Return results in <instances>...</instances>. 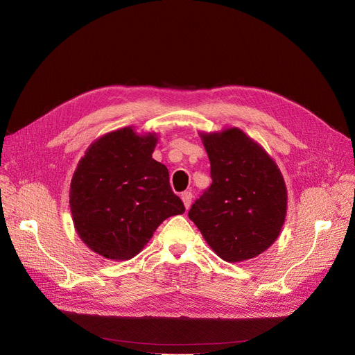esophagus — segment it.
<instances>
[{
  "mask_svg": "<svg viewBox=\"0 0 355 355\" xmlns=\"http://www.w3.org/2000/svg\"><path fill=\"white\" fill-rule=\"evenodd\" d=\"M181 200H182V202H184L185 209H190L191 201H193V194H191L190 191H184V193L181 194Z\"/></svg>",
  "mask_w": 355,
  "mask_h": 355,
  "instance_id": "1",
  "label": "esophagus"
}]
</instances>
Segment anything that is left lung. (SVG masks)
<instances>
[{
    "label": "left lung",
    "instance_id": "obj_1",
    "mask_svg": "<svg viewBox=\"0 0 355 355\" xmlns=\"http://www.w3.org/2000/svg\"><path fill=\"white\" fill-rule=\"evenodd\" d=\"M200 137L213 182L189 217L223 260L253 259L275 243L285 223L288 193L281 170L239 128Z\"/></svg>",
    "mask_w": 355,
    "mask_h": 355
}]
</instances>
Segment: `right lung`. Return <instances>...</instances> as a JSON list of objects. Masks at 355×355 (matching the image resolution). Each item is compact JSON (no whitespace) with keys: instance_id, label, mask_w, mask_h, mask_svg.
I'll list each match as a JSON object with an SVG mask.
<instances>
[{"instance_id":"add662e5","label":"right lung","mask_w":355,"mask_h":355,"mask_svg":"<svg viewBox=\"0 0 355 355\" xmlns=\"http://www.w3.org/2000/svg\"><path fill=\"white\" fill-rule=\"evenodd\" d=\"M155 134L132 126L93 142L70 184V210L83 243L110 260L137 256L161 223L185 207L166 166L153 158Z\"/></svg>"}]
</instances>
